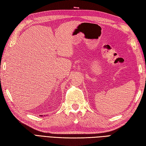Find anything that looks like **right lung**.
<instances>
[{
  "label": "right lung",
  "mask_w": 146,
  "mask_h": 146,
  "mask_svg": "<svg viewBox=\"0 0 146 146\" xmlns=\"http://www.w3.org/2000/svg\"><path fill=\"white\" fill-rule=\"evenodd\" d=\"M41 116H42V115H41Z\"/></svg>",
  "instance_id": "1"
}]
</instances>
